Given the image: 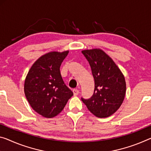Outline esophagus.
<instances>
[{
    "label": "esophagus",
    "mask_w": 151,
    "mask_h": 151,
    "mask_svg": "<svg viewBox=\"0 0 151 151\" xmlns=\"http://www.w3.org/2000/svg\"><path fill=\"white\" fill-rule=\"evenodd\" d=\"M73 94L75 95V96H76V95H78L79 94V92H80V91L78 89H73Z\"/></svg>",
    "instance_id": "34e87169"
}]
</instances>
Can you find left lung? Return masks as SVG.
I'll return each mask as SVG.
<instances>
[{
    "label": "left lung",
    "instance_id": "1",
    "mask_svg": "<svg viewBox=\"0 0 151 151\" xmlns=\"http://www.w3.org/2000/svg\"><path fill=\"white\" fill-rule=\"evenodd\" d=\"M94 79V91L88 99L82 98L92 114L99 118L109 117L124 101L126 84L125 78L112 59L101 49L84 50Z\"/></svg>",
    "mask_w": 151,
    "mask_h": 151
}]
</instances>
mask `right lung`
I'll list each match as a JSON object with an SVG mask.
<instances>
[{
	"instance_id": "right-lung-1",
	"label": "right lung",
	"mask_w": 151,
	"mask_h": 151,
	"mask_svg": "<svg viewBox=\"0 0 151 151\" xmlns=\"http://www.w3.org/2000/svg\"><path fill=\"white\" fill-rule=\"evenodd\" d=\"M68 53L67 50L42 55L33 64L25 78V97L32 108L45 117H54L61 113L73 94L60 72Z\"/></svg>"
}]
</instances>
